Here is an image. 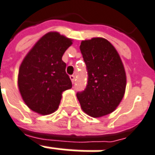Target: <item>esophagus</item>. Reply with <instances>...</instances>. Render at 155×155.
<instances>
[{"label":"esophagus","instance_id":"1","mask_svg":"<svg viewBox=\"0 0 155 155\" xmlns=\"http://www.w3.org/2000/svg\"><path fill=\"white\" fill-rule=\"evenodd\" d=\"M70 79H71V82H72V84H74V82H75V75H70Z\"/></svg>","mask_w":155,"mask_h":155}]
</instances>
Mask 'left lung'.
I'll list each match as a JSON object with an SVG mask.
<instances>
[{
	"label": "left lung",
	"mask_w": 155,
	"mask_h": 155,
	"mask_svg": "<svg viewBox=\"0 0 155 155\" xmlns=\"http://www.w3.org/2000/svg\"><path fill=\"white\" fill-rule=\"evenodd\" d=\"M80 49L88 71L85 89L76 94L80 106L93 118L110 114L122 101L126 88V73L120 55L101 37L82 41Z\"/></svg>",
	"instance_id": "left-lung-1"
}]
</instances>
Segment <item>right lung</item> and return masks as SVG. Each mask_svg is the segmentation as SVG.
<instances>
[{"label": "right lung", "mask_w": 155, "mask_h": 155, "mask_svg": "<svg viewBox=\"0 0 155 155\" xmlns=\"http://www.w3.org/2000/svg\"><path fill=\"white\" fill-rule=\"evenodd\" d=\"M72 40L51 31L43 35L20 65L18 86L22 100L31 110L49 114L58 108L62 93L72 87L62 55Z\"/></svg>", "instance_id": "obj_1"}]
</instances>
